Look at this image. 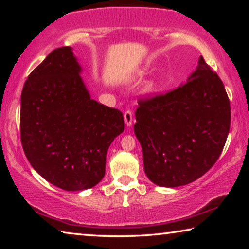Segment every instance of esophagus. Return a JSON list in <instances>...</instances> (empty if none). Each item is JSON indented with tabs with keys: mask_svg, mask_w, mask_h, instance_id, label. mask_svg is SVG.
Segmentation results:
<instances>
[{
	"mask_svg": "<svg viewBox=\"0 0 249 249\" xmlns=\"http://www.w3.org/2000/svg\"><path fill=\"white\" fill-rule=\"evenodd\" d=\"M124 122L125 124L128 125V127H130L132 124V120H134V115H132V112L131 111H125L124 114Z\"/></svg>",
	"mask_w": 249,
	"mask_h": 249,
	"instance_id": "1",
	"label": "esophagus"
}]
</instances>
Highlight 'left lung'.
<instances>
[{
	"label": "left lung",
	"instance_id": "obj_1",
	"mask_svg": "<svg viewBox=\"0 0 249 249\" xmlns=\"http://www.w3.org/2000/svg\"><path fill=\"white\" fill-rule=\"evenodd\" d=\"M138 104L135 135L153 183L183 186L212 168L226 144L231 111L223 83L203 56L186 84Z\"/></svg>",
	"mask_w": 249,
	"mask_h": 249
}]
</instances>
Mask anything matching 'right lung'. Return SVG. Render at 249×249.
<instances>
[{
  "mask_svg": "<svg viewBox=\"0 0 249 249\" xmlns=\"http://www.w3.org/2000/svg\"><path fill=\"white\" fill-rule=\"evenodd\" d=\"M70 46L52 51L27 78L21 93L23 152L44 179L77 192L105 175L107 153L124 132L121 111L91 100Z\"/></svg>",
  "mask_w": 249,
  "mask_h": 249,
  "instance_id": "1",
  "label": "right lung"
}]
</instances>
